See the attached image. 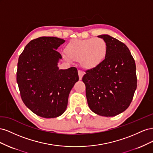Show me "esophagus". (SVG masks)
I'll list each match as a JSON object with an SVG mask.
<instances>
[{"instance_id":"esophagus-1","label":"esophagus","mask_w":153,"mask_h":153,"mask_svg":"<svg viewBox=\"0 0 153 153\" xmlns=\"http://www.w3.org/2000/svg\"><path fill=\"white\" fill-rule=\"evenodd\" d=\"M78 76H79V79L82 80V76H84V73H83L82 71H81V70H78Z\"/></svg>"}]
</instances>
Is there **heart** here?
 Returning <instances> with one entry per match:
<instances>
[{
    "instance_id": "b5f03b06",
    "label": "heart",
    "mask_w": 153,
    "mask_h": 153,
    "mask_svg": "<svg viewBox=\"0 0 153 153\" xmlns=\"http://www.w3.org/2000/svg\"><path fill=\"white\" fill-rule=\"evenodd\" d=\"M108 47L102 38L73 39L67 44L64 52L66 57L74 61L80 60L82 66L87 69L99 66L107 55Z\"/></svg>"
}]
</instances>
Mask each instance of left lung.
I'll list each match as a JSON object with an SVG mask.
<instances>
[{
    "instance_id": "8db88e82",
    "label": "left lung",
    "mask_w": 153,
    "mask_h": 153,
    "mask_svg": "<svg viewBox=\"0 0 153 153\" xmlns=\"http://www.w3.org/2000/svg\"><path fill=\"white\" fill-rule=\"evenodd\" d=\"M107 44V55L97 68L82 78L87 103L95 114L112 117L130 105L137 89L136 65L126 45L108 35H100Z\"/></svg>"
}]
</instances>
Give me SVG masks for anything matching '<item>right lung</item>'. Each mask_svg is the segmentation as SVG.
<instances>
[{"mask_svg": "<svg viewBox=\"0 0 153 153\" xmlns=\"http://www.w3.org/2000/svg\"><path fill=\"white\" fill-rule=\"evenodd\" d=\"M64 42L55 37H39L25 46L18 59L16 82L22 100L40 117L54 118L65 112L69 92L79 79L76 68L57 67L62 56L56 50Z\"/></svg>", "mask_w": 153, "mask_h": 153, "instance_id": "right-lung-1", "label": "right lung"}]
</instances>
